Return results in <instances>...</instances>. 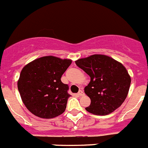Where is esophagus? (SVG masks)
I'll list each match as a JSON object with an SVG mask.
<instances>
[{
    "label": "esophagus",
    "instance_id": "34e87169",
    "mask_svg": "<svg viewBox=\"0 0 148 148\" xmlns=\"http://www.w3.org/2000/svg\"><path fill=\"white\" fill-rule=\"evenodd\" d=\"M84 94V92L82 91V90H79V92L78 93V96H79V97H82V96H83Z\"/></svg>",
    "mask_w": 148,
    "mask_h": 148
}]
</instances>
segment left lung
Masks as SVG:
<instances>
[{
	"label": "left lung",
	"instance_id": "8db88e82",
	"mask_svg": "<svg viewBox=\"0 0 148 148\" xmlns=\"http://www.w3.org/2000/svg\"><path fill=\"white\" fill-rule=\"evenodd\" d=\"M75 64L90 77L84 88L90 105L85 108L96 115H107L121 106L128 94L130 75L123 64L111 57L93 55L75 60Z\"/></svg>",
	"mask_w": 148,
	"mask_h": 148
}]
</instances>
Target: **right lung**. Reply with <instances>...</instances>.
<instances>
[{"label": "right lung", "instance_id": "obj_1", "mask_svg": "<svg viewBox=\"0 0 148 148\" xmlns=\"http://www.w3.org/2000/svg\"><path fill=\"white\" fill-rule=\"evenodd\" d=\"M71 64L70 59L45 56L21 69L18 89L21 100L33 114L50 119L64 113L70 95L69 87L60 78Z\"/></svg>", "mask_w": 148, "mask_h": 148}]
</instances>
